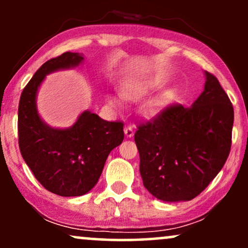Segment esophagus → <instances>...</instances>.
I'll return each mask as SVG.
<instances>
[{
	"instance_id": "34e87169",
	"label": "esophagus",
	"mask_w": 248,
	"mask_h": 248,
	"mask_svg": "<svg viewBox=\"0 0 248 248\" xmlns=\"http://www.w3.org/2000/svg\"><path fill=\"white\" fill-rule=\"evenodd\" d=\"M134 133H135V128H134V127L128 126V127L124 128V135H126L127 138H133Z\"/></svg>"
}]
</instances>
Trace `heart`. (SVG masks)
Wrapping results in <instances>:
<instances>
[{"label": "heart", "mask_w": 248, "mask_h": 248, "mask_svg": "<svg viewBox=\"0 0 248 248\" xmlns=\"http://www.w3.org/2000/svg\"><path fill=\"white\" fill-rule=\"evenodd\" d=\"M142 94H143V90H142L141 87L135 86V85H128V86L124 87V91H122V95H124L126 99H128V100H135V99L140 98ZM109 102L112 105L118 104V101H116L115 98H109ZM157 105H158L157 101L153 102V104H150L149 108L150 109H154Z\"/></svg>", "instance_id": "b5f03b06"}]
</instances>
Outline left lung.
<instances>
[{"label":"left lung","mask_w":248,"mask_h":248,"mask_svg":"<svg viewBox=\"0 0 248 248\" xmlns=\"http://www.w3.org/2000/svg\"><path fill=\"white\" fill-rule=\"evenodd\" d=\"M191 107L173 104L138 124L134 135L143 186L164 202L191 201L206 189L229 157L232 102L212 73Z\"/></svg>","instance_id":"obj_1"}]
</instances>
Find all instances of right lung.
<instances>
[{"label":"right lung","mask_w":248,"mask_h":248,"mask_svg":"<svg viewBox=\"0 0 248 248\" xmlns=\"http://www.w3.org/2000/svg\"><path fill=\"white\" fill-rule=\"evenodd\" d=\"M82 53L64 52L42 65L24 87L18 104V146L37 181L64 197L90 191L109 153L124 141V122L102 120L86 110L69 129H53L36 109V94L47 73L81 62Z\"/></svg>","instance_id":"add662e5"}]
</instances>
